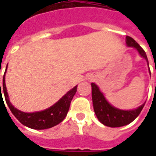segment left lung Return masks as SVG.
<instances>
[{
	"label": "left lung",
	"mask_w": 156,
	"mask_h": 156,
	"mask_svg": "<svg viewBox=\"0 0 156 156\" xmlns=\"http://www.w3.org/2000/svg\"><path fill=\"white\" fill-rule=\"evenodd\" d=\"M126 45L129 48H134L135 50H137L140 57L146 60L148 66H149V62H148L145 51L134 39L127 36ZM150 73H151V70H150ZM91 86L92 99H93V105H94L95 115L99 122L105 124V126L115 128L121 127V126L130 124L131 122H133L139 116L141 110L144 108L145 102L142 105L139 106L138 108L130 109V110H123V109L115 108V106L111 105L107 101L105 95L103 94V93L100 91V89L97 85L92 83Z\"/></svg>",
	"instance_id": "8db88e82"
}]
</instances>
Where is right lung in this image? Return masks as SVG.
Here are the masks:
<instances>
[{
  "label": "right lung",
  "instance_id": "add662e5",
  "mask_svg": "<svg viewBox=\"0 0 156 156\" xmlns=\"http://www.w3.org/2000/svg\"><path fill=\"white\" fill-rule=\"evenodd\" d=\"M6 70H7V66L5 68V74L3 76V92L5 95V102L13 115L23 125L33 129H46L53 127L59 123H61L62 121L64 119L68 114L72 99L77 92V87H78L77 85L74 88H72L71 90H69L66 94L63 95L57 103H55L54 105H51V107H49L48 108H46L41 111L26 113L15 108L10 102L5 81V75Z\"/></svg>",
  "mask_w": 156,
  "mask_h": 156
}]
</instances>
